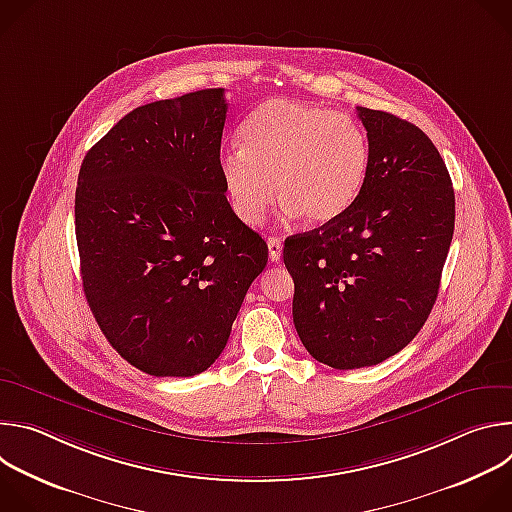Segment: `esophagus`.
Returning <instances> with one entry per match:
<instances>
[{
  "label": "esophagus",
  "mask_w": 512,
  "mask_h": 512,
  "mask_svg": "<svg viewBox=\"0 0 512 512\" xmlns=\"http://www.w3.org/2000/svg\"><path fill=\"white\" fill-rule=\"evenodd\" d=\"M267 247H269V259L273 263H277L281 259V241L277 237H269Z\"/></svg>",
  "instance_id": "esophagus-1"
}]
</instances>
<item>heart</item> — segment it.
Wrapping results in <instances>:
<instances>
[{"label":"heart","instance_id":"b5f03b06","mask_svg":"<svg viewBox=\"0 0 512 512\" xmlns=\"http://www.w3.org/2000/svg\"><path fill=\"white\" fill-rule=\"evenodd\" d=\"M243 148L221 156V178L235 214L259 225L277 196L283 212L312 225L340 216L369 172L367 131L348 113L269 99L243 123Z\"/></svg>","mask_w":512,"mask_h":512}]
</instances>
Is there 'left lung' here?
Wrapping results in <instances>:
<instances>
[{"instance_id":"1","label":"left lung","mask_w":512,"mask_h":512,"mask_svg":"<svg viewBox=\"0 0 512 512\" xmlns=\"http://www.w3.org/2000/svg\"><path fill=\"white\" fill-rule=\"evenodd\" d=\"M356 111L371 145L356 200L283 247L300 340L338 371L373 367L417 336L456 221L452 180L431 139L387 111Z\"/></svg>"}]
</instances>
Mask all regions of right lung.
Segmentation results:
<instances>
[{
    "label": "right lung",
    "instance_id": "add662e5",
    "mask_svg": "<svg viewBox=\"0 0 512 512\" xmlns=\"http://www.w3.org/2000/svg\"><path fill=\"white\" fill-rule=\"evenodd\" d=\"M223 89L141 105L87 152L75 231L87 304L109 344L152 377L221 356L267 243L221 178Z\"/></svg>",
    "mask_w": 512,
    "mask_h": 512
}]
</instances>
